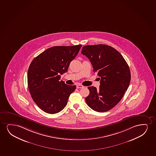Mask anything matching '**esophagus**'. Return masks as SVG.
<instances>
[{"label": "esophagus", "instance_id": "1", "mask_svg": "<svg viewBox=\"0 0 156 156\" xmlns=\"http://www.w3.org/2000/svg\"><path fill=\"white\" fill-rule=\"evenodd\" d=\"M83 85H77V88H83Z\"/></svg>", "mask_w": 156, "mask_h": 156}]
</instances>
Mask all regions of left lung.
<instances>
[{
  "instance_id": "obj_1",
  "label": "left lung",
  "mask_w": 156,
  "mask_h": 156,
  "mask_svg": "<svg viewBox=\"0 0 156 156\" xmlns=\"http://www.w3.org/2000/svg\"><path fill=\"white\" fill-rule=\"evenodd\" d=\"M81 53L89 59L94 71L101 77L98 90L88 87L86 103L95 111H108L119 103L129 87L131 73L128 63L119 52L107 45H86Z\"/></svg>"
}]
</instances>
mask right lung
Instances as JSON below:
<instances>
[{
	"label": "right lung",
	"mask_w": 156,
	"mask_h": 156,
	"mask_svg": "<svg viewBox=\"0 0 156 156\" xmlns=\"http://www.w3.org/2000/svg\"><path fill=\"white\" fill-rule=\"evenodd\" d=\"M82 45L55 46L35 57L27 73V83L31 97L42 111L55 114L67 105L69 96L76 88L59 81L75 59Z\"/></svg>",
	"instance_id": "obj_1"
}]
</instances>
